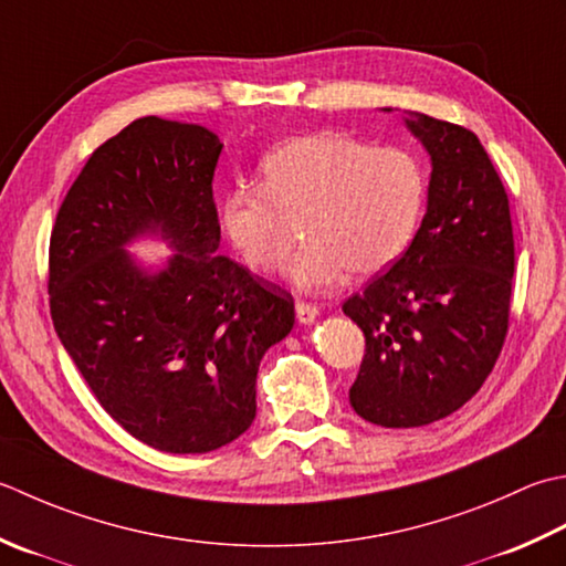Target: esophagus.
Instances as JSON below:
<instances>
[{
  "instance_id": "34e87169",
  "label": "esophagus",
  "mask_w": 566,
  "mask_h": 566,
  "mask_svg": "<svg viewBox=\"0 0 566 566\" xmlns=\"http://www.w3.org/2000/svg\"><path fill=\"white\" fill-rule=\"evenodd\" d=\"M318 316V306L312 302H298L296 304V318L298 324H314Z\"/></svg>"
}]
</instances>
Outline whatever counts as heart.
Instances as JSON below:
<instances>
[{
    "instance_id": "heart-1",
    "label": "heart",
    "mask_w": 566,
    "mask_h": 566,
    "mask_svg": "<svg viewBox=\"0 0 566 566\" xmlns=\"http://www.w3.org/2000/svg\"><path fill=\"white\" fill-rule=\"evenodd\" d=\"M262 186L230 191L220 220L254 270L276 268L294 245V223H304L306 248L284 268L298 290L331 286L348 270L385 272L415 240L427 203V176L412 154L373 149L336 132L272 149L262 161Z\"/></svg>"
}]
</instances>
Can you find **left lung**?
Here are the masks:
<instances>
[{
	"label": "left lung",
	"mask_w": 566,
	"mask_h": 566,
	"mask_svg": "<svg viewBox=\"0 0 566 566\" xmlns=\"http://www.w3.org/2000/svg\"><path fill=\"white\" fill-rule=\"evenodd\" d=\"M405 122L431 159L427 213L402 258L343 304L365 334L350 407L392 429L444 419L481 390L515 272L511 206L479 137L429 115Z\"/></svg>",
	"instance_id": "obj_1"
}]
</instances>
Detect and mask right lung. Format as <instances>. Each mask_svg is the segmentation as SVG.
I'll return each mask as SVG.
<instances>
[{
	"mask_svg": "<svg viewBox=\"0 0 566 566\" xmlns=\"http://www.w3.org/2000/svg\"><path fill=\"white\" fill-rule=\"evenodd\" d=\"M220 151L201 125L135 119L93 151L51 232L55 334L105 412L166 453L248 431L260 360L294 326L292 294L218 254ZM142 234L175 250L157 273L126 252Z\"/></svg>",
	"mask_w": 566,
	"mask_h": 566,
	"instance_id": "right-lung-1",
	"label": "right lung"
}]
</instances>
